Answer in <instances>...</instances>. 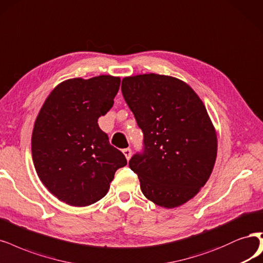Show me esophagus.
Masks as SVG:
<instances>
[{"mask_svg":"<svg viewBox=\"0 0 263 263\" xmlns=\"http://www.w3.org/2000/svg\"><path fill=\"white\" fill-rule=\"evenodd\" d=\"M123 153H124V156L126 157V159L129 160L130 157H132V149H130V148L123 149Z\"/></svg>","mask_w":263,"mask_h":263,"instance_id":"obj_1","label":"esophagus"}]
</instances>
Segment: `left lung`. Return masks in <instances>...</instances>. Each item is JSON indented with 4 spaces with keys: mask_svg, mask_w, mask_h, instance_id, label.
Wrapping results in <instances>:
<instances>
[{
    "mask_svg": "<svg viewBox=\"0 0 263 263\" xmlns=\"http://www.w3.org/2000/svg\"><path fill=\"white\" fill-rule=\"evenodd\" d=\"M122 93L143 133V150L129 160L142 194L164 208L195 197L209 179L218 140L200 98L177 78L125 77Z\"/></svg>",
    "mask_w": 263,
    "mask_h": 263,
    "instance_id": "left-lung-1",
    "label": "left lung"
}]
</instances>
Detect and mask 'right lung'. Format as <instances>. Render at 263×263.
<instances>
[{"label": "right lung", "mask_w": 263, "mask_h": 263, "mask_svg": "<svg viewBox=\"0 0 263 263\" xmlns=\"http://www.w3.org/2000/svg\"><path fill=\"white\" fill-rule=\"evenodd\" d=\"M120 77L63 81L47 98L35 120L31 152L43 185L61 201L90 205L103 198L115 172L127 164L108 142L98 119L113 106Z\"/></svg>", "instance_id": "right-lung-1"}]
</instances>
